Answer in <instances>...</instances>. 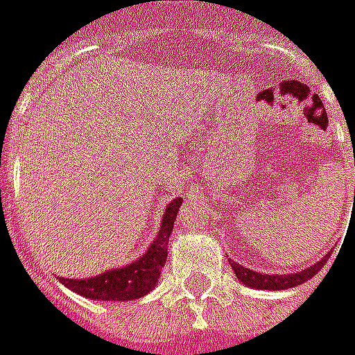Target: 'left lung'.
Returning a JSON list of instances; mask_svg holds the SVG:
<instances>
[{
    "label": "left lung",
    "mask_w": 355,
    "mask_h": 355,
    "mask_svg": "<svg viewBox=\"0 0 355 355\" xmlns=\"http://www.w3.org/2000/svg\"><path fill=\"white\" fill-rule=\"evenodd\" d=\"M330 256V254H328ZM327 258H322L320 261H316L315 266L306 268L303 272L299 273H291V275H266V273H256L254 270H248L244 266H240L236 261H230V268L234 270L236 277L244 285L248 287H254V289H266V291H279V289H289V287H297L301 283L309 282L311 277H315L316 272H320L324 268V263L328 261Z\"/></svg>",
    "instance_id": "8db88e82"
}]
</instances>
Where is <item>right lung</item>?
<instances>
[{
    "instance_id": "add662e5",
    "label": "right lung",
    "mask_w": 355,
    "mask_h": 355,
    "mask_svg": "<svg viewBox=\"0 0 355 355\" xmlns=\"http://www.w3.org/2000/svg\"><path fill=\"white\" fill-rule=\"evenodd\" d=\"M182 207V199H173L166 209V215L162 218L160 232L156 240L152 242L148 252L139 258L135 263L121 270H111V272L87 277V279H66L60 277V282L72 289L78 295H83L87 299H99V301H132L144 297L154 289V285L160 277L162 268L168 260V242L172 234L173 223L178 211Z\"/></svg>"
}]
</instances>
